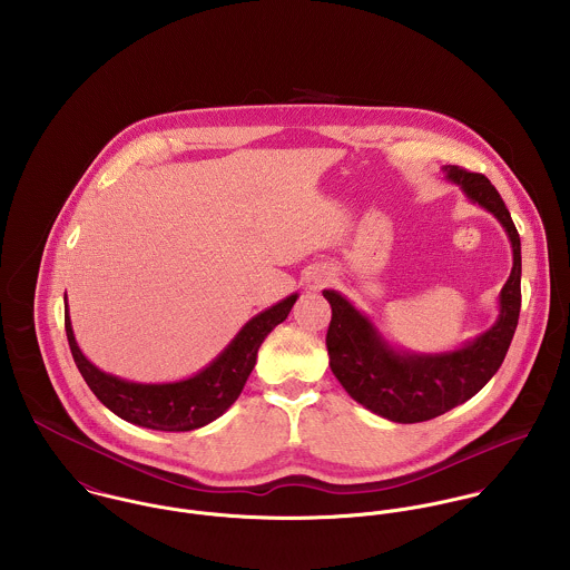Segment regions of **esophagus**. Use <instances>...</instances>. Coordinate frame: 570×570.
<instances>
[{
  "label": "esophagus",
  "instance_id": "1",
  "mask_svg": "<svg viewBox=\"0 0 570 570\" xmlns=\"http://www.w3.org/2000/svg\"><path fill=\"white\" fill-rule=\"evenodd\" d=\"M333 278V274L331 272H325V269H321V272H316L312 278H309V287L312 289H321V287H325L326 283Z\"/></svg>",
  "mask_w": 570,
  "mask_h": 570
}]
</instances>
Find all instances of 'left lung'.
<instances>
[{"mask_svg":"<svg viewBox=\"0 0 570 570\" xmlns=\"http://www.w3.org/2000/svg\"><path fill=\"white\" fill-rule=\"evenodd\" d=\"M443 170L468 199L502 224L511 242L513 267L500 292V314L493 326L456 351L407 353L393 348L344 296L333 289L323 292L331 305L326 351L333 375L357 404L395 423L428 421L472 400L500 368L520 316V235L502 197L481 173L452 164Z\"/></svg>","mask_w":570,"mask_h":570,"instance_id":"obj_1","label":"left lung"}]
</instances>
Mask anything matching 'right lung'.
<instances>
[{
	"label": "right lung",
	"instance_id": "obj_1",
	"mask_svg": "<svg viewBox=\"0 0 570 570\" xmlns=\"http://www.w3.org/2000/svg\"><path fill=\"white\" fill-rule=\"evenodd\" d=\"M298 294L254 316L235 340L197 375L170 384H136L96 368L79 348L66 301V333L72 357L91 393L120 419L164 432H188L202 428L237 402L256 364V353L267 333L281 325Z\"/></svg>",
	"mask_w": 570,
	"mask_h": 570
}]
</instances>
